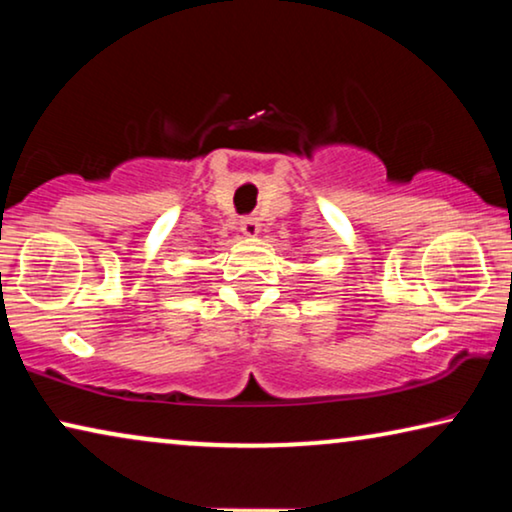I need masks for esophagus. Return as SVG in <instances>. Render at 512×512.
<instances>
[{
    "mask_svg": "<svg viewBox=\"0 0 512 512\" xmlns=\"http://www.w3.org/2000/svg\"><path fill=\"white\" fill-rule=\"evenodd\" d=\"M240 230L247 237H254L258 233V221L254 219V216H244V219L240 221Z\"/></svg>",
    "mask_w": 512,
    "mask_h": 512,
    "instance_id": "34e87169",
    "label": "esophagus"
}]
</instances>
